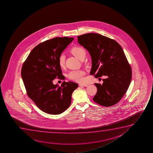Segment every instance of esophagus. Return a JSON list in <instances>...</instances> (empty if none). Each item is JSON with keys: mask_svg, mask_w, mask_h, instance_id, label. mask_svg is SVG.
<instances>
[{"mask_svg": "<svg viewBox=\"0 0 153 153\" xmlns=\"http://www.w3.org/2000/svg\"><path fill=\"white\" fill-rule=\"evenodd\" d=\"M79 86H80V87H87L88 85H86V84H79Z\"/></svg>", "mask_w": 153, "mask_h": 153, "instance_id": "obj_1", "label": "esophagus"}]
</instances>
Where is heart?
Segmentation results:
<instances>
[{"label":"heart","instance_id":"b5f03b06","mask_svg":"<svg viewBox=\"0 0 153 153\" xmlns=\"http://www.w3.org/2000/svg\"><path fill=\"white\" fill-rule=\"evenodd\" d=\"M71 53L79 60L85 55V51L81 47H74L71 48ZM66 56L64 54H61L58 59L59 66L63 68L65 67ZM85 75V71L82 70H74L69 72L68 74V77L70 79L77 82H82L83 80V76Z\"/></svg>","mask_w":153,"mask_h":153}]
</instances>
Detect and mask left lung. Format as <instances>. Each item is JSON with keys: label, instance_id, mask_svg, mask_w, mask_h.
<instances>
[{"label": "left lung", "instance_id": "8db88e82", "mask_svg": "<svg viewBox=\"0 0 153 153\" xmlns=\"http://www.w3.org/2000/svg\"><path fill=\"white\" fill-rule=\"evenodd\" d=\"M78 42L91 58L90 75L107 76L102 85L95 83L97 92L93 100L104 107L115 105L126 94L132 79V70L123 50L114 40L94 33L77 36Z\"/></svg>", "mask_w": 153, "mask_h": 153}]
</instances>
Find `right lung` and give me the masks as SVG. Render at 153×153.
Instances as JSON below:
<instances>
[{
	"label": "right lung",
	"instance_id": "obj_1",
	"mask_svg": "<svg viewBox=\"0 0 153 153\" xmlns=\"http://www.w3.org/2000/svg\"><path fill=\"white\" fill-rule=\"evenodd\" d=\"M74 38H55L36 46L23 63L21 77L27 96L42 111L59 114L71 103V94L78 87L73 82H63L61 86L53 80L62 75L58 59Z\"/></svg>",
	"mask_w": 153,
	"mask_h": 153
}]
</instances>
